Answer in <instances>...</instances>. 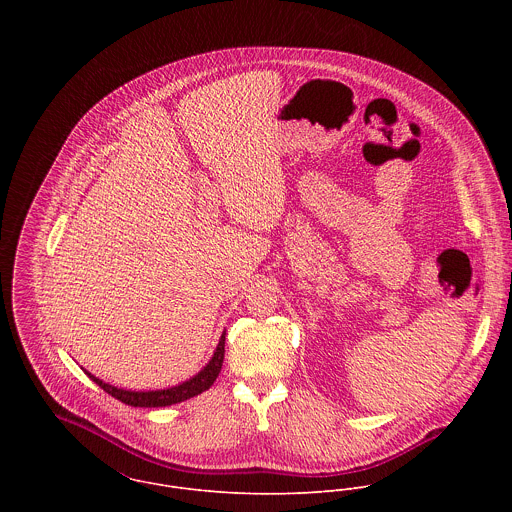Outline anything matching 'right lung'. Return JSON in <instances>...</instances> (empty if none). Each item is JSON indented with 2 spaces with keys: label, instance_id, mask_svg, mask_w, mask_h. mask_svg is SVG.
Here are the masks:
<instances>
[{
  "label": "right lung",
  "instance_id": "add662e5",
  "mask_svg": "<svg viewBox=\"0 0 512 512\" xmlns=\"http://www.w3.org/2000/svg\"><path fill=\"white\" fill-rule=\"evenodd\" d=\"M224 335L226 331L220 335L219 345L211 357V361L203 366L195 376H191L189 380L163 388V390H124L118 386H112L104 380H100L98 376L90 374L86 368H82L90 380H94L104 392H108L110 396L118 398L120 402L134 406V408H161V406H171V404H179L185 402L193 396H199L201 392L209 390L213 386V382L219 376L220 368H222V359H224Z\"/></svg>",
  "mask_w": 512,
  "mask_h": 512
}]
</instances>
